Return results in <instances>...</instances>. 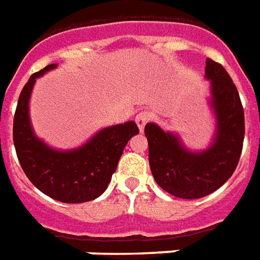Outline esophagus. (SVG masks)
Listing matches in <instances>:
<instances>
[{"label": "esophagus", "instance_id": "34e87169", "mask_svg": "<svg viewBox=\"0 0 260 260\" xmlns=\"http://www.w3.org/2000/svg\"><path fill=\"white\" fill-rule=\"evenodd\" d=\"M150 118H152V115H150V113H147V111H141V113L136 114L135 122L138 124V126H139V131H141V132H143L145 125L150 121Z\"/></svg>", "mask_w": 260, "mask_h": 260}]
</instances>
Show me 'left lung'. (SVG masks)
I'll list each match as a JSON object with an SVG mask.
<instances>
[{"mask_svg":"<svg viewBox=\"0 0 260 260\" xmlns=\"http://www.w3.org/2000/svg\"><path fill=\"white\" fill-rule=\"evenodd\" d=\"M205 76L210 80V106L216 117V135L202 152H191L180 138L149 122V164L164 191L181 199H198L212 193L233 175L245 135L240 94L223 65L206 59Z\"/></svg>","mask_w":260,"mask_h":260,"instance_id":"obj_1","label":"left lung"}]
</instances>
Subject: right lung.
<instances>
[{"instance_id":"1","label":"right lung","mask_w":260,"mask_h":260,"mask_svg":"<svg viewBox=\"0 0 260 260\" xmlns=\"http://www.w3.org/2000/svg\"><path fill=\"white\" fill-rule=\"evenodd\" d=\"M54 68L57 64L31 75L20 91L14 117L15 150L26 177L39 191L64 203H83L107 189L124 147L139 129L128 121L99 131L76 149L57 150L46 145L33 132L29 100L37 78Z\"/></svg>"}]
</instances>
